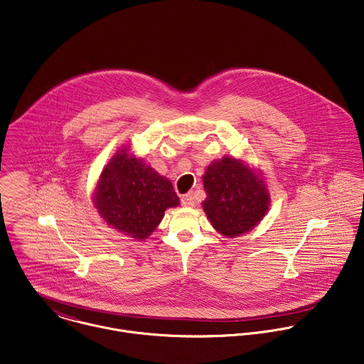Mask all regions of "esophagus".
I'll return each mask as SVG.
<instances>
[{"instance_id":"obj_1","label":"esophagus","mask_w":364,"mask_h":364,"mask_svg":"<svg viewBox=\"0 0 364 364\" xmlns=\"http://www.w3.org/2000/svg\"><path fill=\"white\" fill-rule=\"evenodd\" d=\"M181 204L184 207H193L194 205V196L193 194H184L181 197Z\"/></svg>"}]
</instances>
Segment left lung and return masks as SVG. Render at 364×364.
Wrapping results in <instances>:
<instances>
[{"mask_svg":"<svg viewBox=\"0 0 364 364\" xmlns=\"http://www.w3.org/2000/svg\"><path fill=\"white\" fill-rule=\"evenodd\" d=\"M204 213L213 227L228 238L251 231L269 207L267 184L241 160L223 157L213 161L204 176Z\"/></svg>","mask_w":364,"mask_h":364,"instance_id":"8db88e82","label":"left lung"}]
</instances>
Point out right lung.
Returning a JSON list of instances; mask_svg holds the SVG:
<instances>
[{
  "label": "right lung",
  "instance_id": "1",
  "mask_svg": "<svg viewBox=\"0 0 364 364\" xmlns=\"http://www.w3.org/2000/svg\"><path fill=\"white\" fill-rule=\"evenodd\" d=\"M127 151L119 150L103 168L93 204L107 225L134 240H146L180 198L170 180Z\"/></svg>",
  "mask_w": 364,
  "mask_h": 364
}]
</instances>
